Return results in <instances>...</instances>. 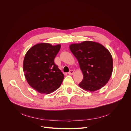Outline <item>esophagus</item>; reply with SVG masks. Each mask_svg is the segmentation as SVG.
<instances>
[{
    "label": "esophagus",
    "instance_id": "esophagus-1",
    "mask_svg": "<svg viewBox=\"0 0 131 131\" xmlns=\"http://www.w3.org/2000/svg\"><path fill=\"white\" fill-rule=\"evenodd\" d=\"M74 73V70H70L69 71V72L68 73V74L69 75H73Z\"/></svg>",
    "mask_w": 131,
    "mask_h": 131
}]
</instances>
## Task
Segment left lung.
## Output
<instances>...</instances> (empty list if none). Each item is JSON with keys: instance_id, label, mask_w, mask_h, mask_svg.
<instances>
[{"instance_id": "left-lung-1", "label": "left lung", "mask_w": 131, "mask_h": 131, "mask_svg": "<svg viewBox=\"0 0 131 131\" xmlns=\"http://www.w3.org/2000/svg\"><path fill=\"white\" fill-rule=\"evenodd\" d=\"M69 48L78 59L84 76L79 86L93 92L105 86L112 76L113 68L109 50L101 43L91 41L73 43Z\"/></svg>"}]
</instances>
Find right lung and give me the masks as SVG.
Listing matches in <instances>:
<instances>
[{
    "label": "right lung",
    "instance_id": "obj_1",
    "mask_svg": "<svg viewBox=\"0 0 131 131\" xmlns=\"http://www.w3.org/2000/svg\"><path fill=\"white\" fill-rule=\"evenodd\" d=\"M61 45L48 43L34 45L27 51L23 61V72L28 84L40 93L49 94L60 87L64 75L54 59Z\"/></svg>",
    "mask_w": 131,
    "mask_h": 131
}]
</instances>
